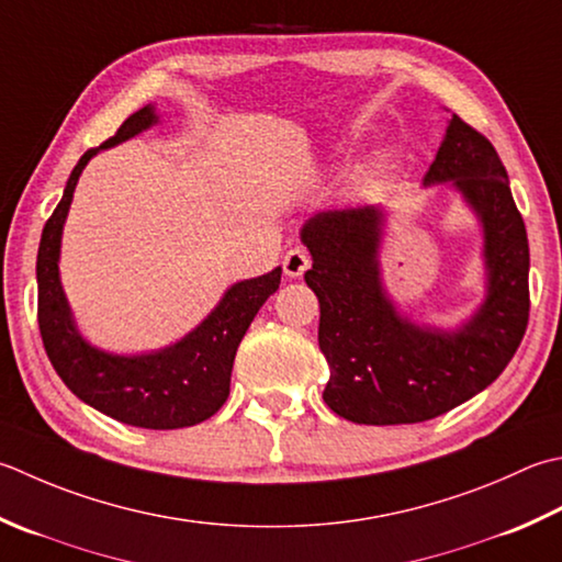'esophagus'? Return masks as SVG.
I'll use <instances>...</instances> for the list:
<instances>
[{"mask_svg":"<svg viewBox=\"0 0 562 562\" xmlns=\"http://www.w3.org/2000/svg\"><path fill=\"white\" fill-rule=\"evenodd\" d=\"M310 266H312V258L304 248H292L288 250V256L282 258V270L288 278H302V274L310 270Z\"/></svg>","mask_w":562,"mask_h":562,"instance_id":"obj_1","label":"esophagus"}]
</instances>
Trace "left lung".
<instances>
[{
  "instance_id": "left-lung-1",
  "label": "left lung",
  "mask_w": 562,
  "mask_h": 562,
  "mask_svg": "<svg viewBox=\"0 0 562 562\" xmlns=\"http://www.w3.org/2000/svg\"><path fill=\"white\" fill-rule=\"evenodd\" d=\"M463 192L485 226L490 294L458 334L416 328L380 288L382 212L372 204L326 209L302 228L314 266L304 282L318 296V348L326 356L324 402L356 424L436 419L502 375L529 326V238L507 170L487 136L450 119L426 184Z\"/></svg>"
}]
</instances>
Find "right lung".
Returning a JSON list of instances; mask_svg holds the SVG:
<instances>
[{"instance_id": "obj_1", "label": "right lung", "mask_w": 562, "mask_h": 562, "mask_svg": "<svg viewBox=\"0 0 562 562\" xmlns=\"http://www.w3.org/2000/svg\"><path fill=\"white\" fill-rule=\"evenodd\" d=\"M150 124H156L153 106H143L99 148H109L136 136ZM99 148L87 150L75 165L63 200L41 234L36 280L43 348L50 366L75 397L121 424L156 428V431L202 424L224 406L240 338L246 336L250 322L268 302V296L278 292L282 270L274 268L256 280L234 284L222 304L190 336L160 353L124 358L102 353L85 344L82 336L75 331L60 288L58 252L77 178Z\"/></svg>"}]
</instances>
